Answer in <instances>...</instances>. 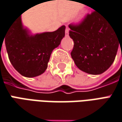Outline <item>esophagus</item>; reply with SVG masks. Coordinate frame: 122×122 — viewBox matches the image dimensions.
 <instances>
[{"mask_svg": "<svg viewBox=\"0 0 122 122\" xmlns=\"http://www.w3.org/2000/svg\"><path fill=\"white\" fill-rule=\"evenodd\" d=\"M69 35V28L66 26V36L67 37Z\"/></svg>", "mask_w": 122, "mask_h": 122, "instance_id": "esophagus-1", "label": "esophagus"}]
</instances>
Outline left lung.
Instances as JSON below:
<instances>
[{
  "label": "left lung",
  "mask_w": 122,
  "mask_h": 122,
  "mask_svg": "<svg viewBox=\"0 0 122 122\" xmlns=\"http://www.w3.org/2000/svg\"><path fill=\"white\" fill-rule=\"evenodd\" d=\"M74 41L72 59L81 70L98 75L113 63L122 37L109 21L98 11L89 14L78 25H69ZM121 47V46H120Z\"/></svg>",
  "instance_id": "left-lung-1"
}]
</instances>
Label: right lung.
Returning a JSON list of instances; mask_svg holds the SVG:
<instances>
[{"label": "right lung", "instance_id": "add662e5", "mask_svg": "<svg viewBox=\"0 0 122 122\" xmlns=\"http://www.w3.org/2000/svg\"><path fill=\"white\" fill-rule=\"evenodd\" d=\"M21 15L5 36L6 49L11 63L21 75L37 76L47 69L52 52L65 37L66 26L63 25L53 32L33 35L24 26Z\"/></svg>", "mask_w": 122, "mask_h": 122}]
</instances>
